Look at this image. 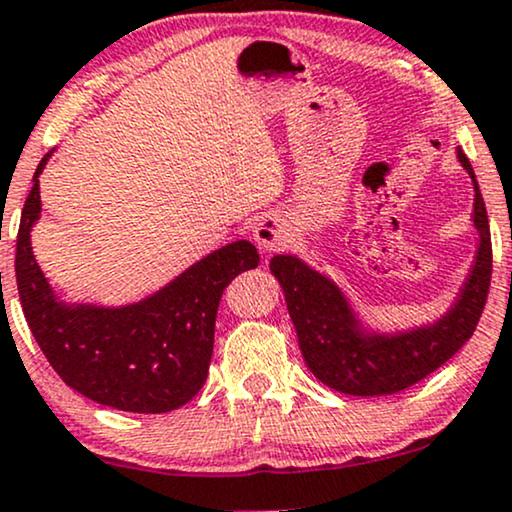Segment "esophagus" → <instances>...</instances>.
I'll list each match as a JSON object with an SVG mask.
<instances>
[{"label": "esophagus", "mask_w": 512, "mask_h": 512, "mask_svg": "<svg viewBox=\"0 0 512 512\" xmlns=\"http://www.w3.org/2000/svg\"><path fill=\"white\" fill-rule=\"evenodd\" d=\"M288 231L290 229L286 219L276 215V212H267V215L257 219L255 229H252V238H255V243L260 245L262 250H276L288 243V236H290Z\"/></svg>", "instance_id": "1"}]
</instances>
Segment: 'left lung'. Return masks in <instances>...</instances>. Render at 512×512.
Listing matches in <instances>:
<instances>
[{
  "instance_id": "1",
  "label": "left lung",
  "mask_w": 512,
  "mask_h": 512,
  "mask_svg": "<svg viewBox=\"0 0 512 512\" xmlns=\"http://www.w3.org/2000/svg\"><path fill=\"white\" fill-rule=\"evenodd\" d=\"M456 153L475 186L472 222L480 245L461 293L439 321L392 335L368 333L331 278L293 255L269 262L286 295L302 357L323 385L354 397L401 392L446 364L475 333L491 283V234L470 160L461 148Z\"/></svg>"
}]
</instances>
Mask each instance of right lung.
Masks as SVG:
<instances>
[{
    "label": "right lung",
    "mask_w": 512,
    "mask_h": 512,
    "mask_svg": "<svg viewBox=\"0 0 512 512\" xmlns=\"http://www.w3.org/2000/svg\"><path fill=\"white\" fill-rule=\"evenodd\" d=\"M49 155L32 177L16 241L18 295L37 345L63 383L96 404L132 413L179 409L208 378L219 300L241 271L260 264L255 245H224L158 293L125 307L61 302L30 245Z\"/></svg>",
    "instance_id": "add662e5"
}]
</instances>
